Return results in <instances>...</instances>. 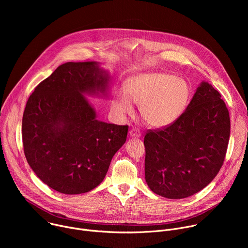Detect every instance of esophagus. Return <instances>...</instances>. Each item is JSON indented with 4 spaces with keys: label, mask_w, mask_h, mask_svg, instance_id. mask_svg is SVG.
<instances>
[{
    "label": "esophagus",
    "mask_w": 248,
    "mask_h": 248,
    "mask_svg": "<svg viewBox=\"0 0 248 248\" xmlns=\"http://www.w3.org/2000/svg\"><path fill=\"white\" fill-rule=\"evenodd\" d=\"M129 135H130L131 137L137 138V137H140L141 133H140L138 130H136V129H131V130H129Z\"/></svg>",
    "instance_id": "1"
}]
</instances>
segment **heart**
I'll return each mask as SVG.
<instances>
[{"mask_svg":"<svg viewBox=\"0 0 248 248\" xmlns=\"http://www.w3.org/2000/svg\"><path fill=\"white\" fill-rule=\"evenodd\" d=\"M189 97L188 84L168 74H146L128 80L125 93H117L111 104L113 114L124 120L139 106L141 118L151 127L170 124L184 112Z\"/></svg>","mask_w":248,"mask_h":248,"instance_id":"heart-1","label":"heart"}]
</instances>
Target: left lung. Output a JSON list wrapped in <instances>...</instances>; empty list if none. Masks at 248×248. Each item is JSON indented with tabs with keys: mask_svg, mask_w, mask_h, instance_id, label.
<instances>
[{
	"mask_svg": "<svg viewBox=\"0 0 248 248\" xmlns=\"http://www.w3.org/2000/svg\"><path fill=\"white\" fill-rule=\"evenodd\" d=\"M230 132L225 102L213 86L202 81L178 119L145 134L149 188L169 199H183L202 190L223 166Z\"/></svg>",
	"mask_w": 248,
	"mask_h": 248,
	"instance_id": "1",
	"label": "left lung"
}]
</instances>
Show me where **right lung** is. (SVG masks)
<instances>
[{"label": "right lung", "instance_id": "right-lung-1", "mask_svg": "<svg viewBox=\"0 0 248 248\" xmlns=\"http://www.w3.org/2000/svg\"><path fill=\"white\" fill-rule=\"evenodd\" d=\"M112 77L98 62H68L35 88L22 118L26 160L38 178L63 194L97 187L126 140L127 125L97 120L85 96H109Z\"/></svg>", "mask_w": 248, "mask_h": 248}]
</instances>
